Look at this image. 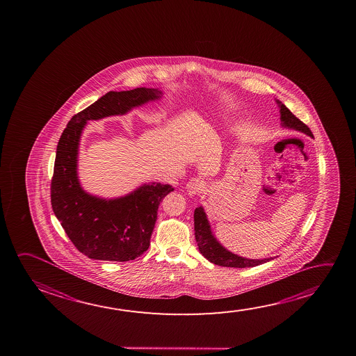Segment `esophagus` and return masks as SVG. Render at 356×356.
Listing matches in <instances>:
<instances>
[{
	"instance_id": "34e87169",
	"label": "esophagus",
	"mask_w": 356,
	"mask_h": 356,
	"mask_svg": "<svg viewBox=\"0 0 356 356\" xmlns=\"http://www.w3.org/2000/svg\"><path fill=\"white\" fill-rule=\"evenodd\" d=\"M204 186L206 185H204V180H201V179H191V180L187 182V193L190 196H195V195L202 193L204 190Z\"/></svg>"
}]
</instances>
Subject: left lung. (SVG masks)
<instances>
[{"label": "left lung", "mask_w": 356, "mask_h": 356, "mask_svg": "<svg viewBox=\"0 0 356 356\" xmlns=\"http://www.w3.org/2000/svg\"><path fill=\"white\" fill-rule=\"evenodd\" d=\"M275 103L280 108L282 128L296 130L298 133L314 138L310 129L304 122H300L296 115H293L286 105L278 99H275ZM193 221H195V238L197 242L198 250L207 261H210L213 264L222 266V267L245 268V267H256V266L274 259L273 257L262 258V259H252V258H245V257L238 256L236 253L228 251L227 248L223 247V245L213 234L209 217L202 206L196 207L195 213H193Z\"/></svg>", "instance_id": "8db88e82"}]
</instances>
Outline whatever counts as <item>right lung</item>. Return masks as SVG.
<instances>
[{
    "mask_svg": "<svg viewBox=\"0 0 356 356\" xmlns=\"http://www.w3.org/2000/svg\"><path fill=\"white\" fill-rule=\"evenodd\" d=\"M163 95L155 88L111 90L72 118L60 135L51 185L53 212L76 250L90 259L127 262L147 251L159 204L174 187L145 182L114 198L87 193L78 177L83 130L89 120L125 115Z\"/></svg>",
    "mask_w": 356,
    "mask_h": 356,
    "instance_id": "obj_1",
    "label": "right lung"
}]
</instances>
